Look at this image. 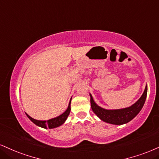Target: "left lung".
Wrapping results in <instances>:
<instances>
[{
    "label": "left lung",
    "instance_id": "8db88e82",
    "mask_svg": "<svg viewBox=\"0 0 159 159\" xmlns=\"http://www.w3.org/2000/svg\"><path fill=\"white\" fill-rule=\"evenodd\" d=\"M147 94V86L145 87V89L141 98L138 100L134 104L127 108L119 109V110H106L98 106L93 100V96L90 95L91 108L98 117L107 123L116 124V125H121L127 124L133 119L139 113L145 101H146Z\"/></svg>",
    "mask_w": 159,
    "mask_h": 159
}]
</instances>
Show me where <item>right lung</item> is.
I'll list each match as a JSON object with an SVG mask.
<instances>
[{"instance_id":"1","label":"right lung","mask_w":159,"mask_h":159,"mask_svg":"<svg viewBox=\"0 0 159 159\" xmlns=\"http://www.w3.org/2000/svg\"><path fill=\"white\" fill-rule=\"evenodd\" d=\"M72 99V98H71ZM71 99H70V103H69V106L66 110L65 111L64 113H62L61 116H58V117L52 118V119L47 120V121H38V120L34 119L32 117H30L29 115L26 113L27 117L30 118V120L31 121L33 122L34 124H36V125L38 126V127H41L42 128H45V129H47V128H49V129H52V128L58 127L59 126L62 125L64 123L65 121L67 118L68 116L70 115V110H71V107H70V104H71Z\"/></svg>"}]
</instances>
